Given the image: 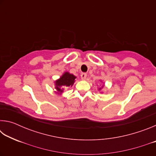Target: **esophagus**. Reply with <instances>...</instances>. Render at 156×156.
Returning <instances> with one entry per match:
<instances>
[{
	"label": "esophagus",
	"mask_w": 156,
	"mask_h": 156,
	"mask_svg": "<svg viewBox=\"0 0 156 156\" xmlns=\"http://www.w3.org/2000/svg\"><path fill=\"white\" fill-rule=\"evenodd\" d=\"M80 76H81V78L83 79V80H85L86 78H87V73H82Z\"/></svg>",
	"instance_id": "esophagus-1"
}]
</instances>
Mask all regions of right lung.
<instances>
[{"label":"right lung","instance_id":"right-lung-1","mask_svg":"<svg viewBox=\"0 0 156 156\" xmlns=\"http://www.w3.org/2000/svg\"><path fill=\"white\" fill-rule=\"evenodd\" d=\"M76 77L72 74H70L67 72L63 74L61 78H60L56 82V89L58 91L62 92V90L60 89L61 87H69L72 86V84L74 83Z\"/></svg>","mask_w":156,"mask_h":156}]
</instances>
